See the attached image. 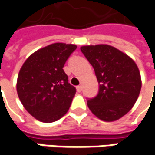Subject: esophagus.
I'll return each instance as SVG.
<instances>
[{
  "mask_svg": "<svg viewBox=\"0 0 155 155\" xmlns=\"http://www.w3.org/2000/svg\"><path fill=\"white\" fill-rule=\"evenodd\" d=\"M76 90H77L78 92H81V91H82V86H81V85H79V86L76 87Z\"/></svg>",
  "mask_w": 155,
  "mask_h": 155,
  "instance_id": "1",
  "label": "esophagus"
}]
</instances>
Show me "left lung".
Listing matches in <instances>:
<instances>
[{"mask_svg":"<svg viewBox=\"0 0 155 155\" xmlns=\"http://www.w3.org/2000/svg\"><path fill=\"white\" fill-rule=\"evenodd\" d=\"M81 51L94 68L100 84L97 95L88 99V107L100 120H119L132 109L139 97V68L130 56L111 45H85Z\"/></svg>","mask_w":155,"mask_h":155,"instance_id":"left-lung-1","label":"left lung"}]
</instances>
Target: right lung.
<instances>
[{"label": "right lung", "instance_id": "add662e5", "mask_svg": "<svg viewBox=\"0 0 155 155\" xmlns=\"http://www.w3.org/2000/svg\"><path fill=\"white\" fill-rule=\"evenodd\" d=\"M75 45L54 43L41 48L25 61L19 72V99L32 116L45 123L60 120L70 109L76 90L63 67Z\"/></svg>", "mask_w": 155, "mask_h": 155}]
</instances>
